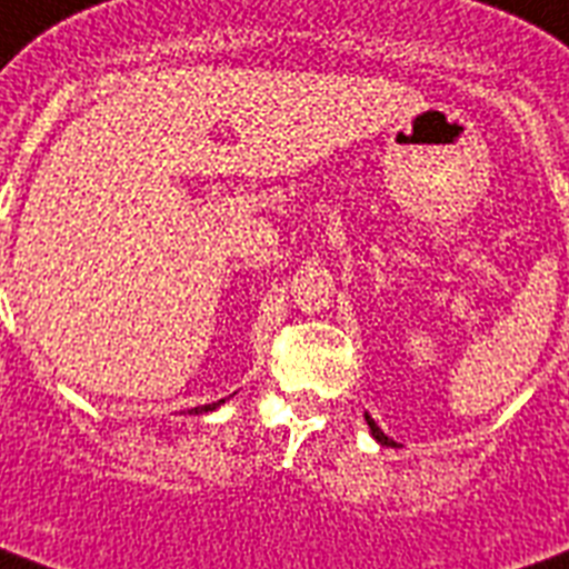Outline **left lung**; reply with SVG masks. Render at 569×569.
<instances>
[{
    "label": "left lung",
    "instance_id": "8db88e82",
    "mask_svg": "<svg viewBox=\"0 0 569 569\" xmlns=\"http://www.w3.org/2000/svg\"><path fill=\"white\" fill-rule=\"evenodd\" d=\"M363 420H367V427H370V436H372V439H376V441H379V445H385V448H400V445H397V441L388 439V436H385V432H381L379 423H376V420H372L370 415H363Z\"/></svg>",
    "mask_w": 569,
    "mask_h": 569
}]
</instances>
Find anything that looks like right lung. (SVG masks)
Here are the masks:
<instances>
[{
	"label": "right lung",
	"mask_w": 569,
	"mask_h": 569,
	"mask_svg": "<svg viewBox=\"0 0 569 569\" xmlns=\"http://www.w3.org/2000/svg\"><path fill=\"white\" fill-rule=\"evenodd\" d=\"M223 402H227V397H223V400H217V402H211V406H197V409H188V415H193V411H214L217 406H223Z\"/></svg>",
	"instance_id": "1"
}]
</instances>
